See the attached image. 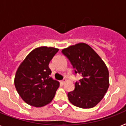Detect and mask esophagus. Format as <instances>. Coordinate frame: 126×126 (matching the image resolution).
Returning a JSON list of instances; mask_svg holds the SVG:
<instances>
[{"label": "esophagus", "instance_id": "obj_1", "mask_svg": "<svg viewBox=\"0 0 126 126\" xmlns=\"http://www.w3.org/2000/svg\"><path fill=\"white\" fill-rule=\"evenodd\" d=\"M66 81V79H63V80L61 81V83H62V84H64V83H65V81Z\"/></svg>", "mask_w": 126, "mask_h": 126}]
</instances>
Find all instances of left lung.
Instances as JSON below:
<instances>
[{
  "label": "left lung",
  "mask_w": 126,
  "mask_h": 126,
  "mask_svg": "<svg viewBox=\"0 0 126 126\" xmlns=\"http://www.w3.org/2000/svg\"><path fill=\"white\" fill-rule=\"evenodd\" d=\"M61 52L70 61L74 73L80 74L82 77L75 83L73 91L68 93L69 101L83 109L96 106L109 86L106 64L91 47L83 43L63 49Z\"/></svg>",
  "instance_id": "8db88e82"
}]
</instances>
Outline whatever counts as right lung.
I'll return each instance as SVG.
<instances>
[{"label": "right lung", "mask_w": 126, "mask_h": 126, "mask_svg": "<svg viewBox=\"0 0 126 126\" xmlns=\"http://www.w3.org/2000/svg\"><path fill=\"white\" fill-rule=\"evenodd\" d=\"M59 49L41 47L32 51L15 74L14 84L21 98L30 106L40 107L52 102L60 86L50 75L48 64Z\"/></svg>", "instance_id": "obj_1"}]
</instances>
